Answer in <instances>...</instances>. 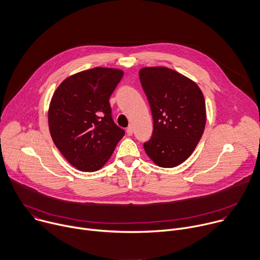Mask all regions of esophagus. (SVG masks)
<instances>
[{
  "mask_svg": "<svg viewBox=\"0 0 260 260\" xmlns=\"http://www.w3.org/2000/svg\"><path fill=\"white\" fill-rule=\"evenodd\" d=\"M133 133H134V128H133V126H128V127L126 128V134H127L128 136H132V135H133Z\"/></svg>",
  "mask_w": 260,
  "mask_h": 260,
  "instance_id": "34e87169",
  "label": "esophagus"
}]
</instances>
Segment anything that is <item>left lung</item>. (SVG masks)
Here are the masks:
<instances>
[{
    "mask_svg": "<svg viewBox=\"0 0 260 260\" xmlns=\"http://www.w3.org/2000/svg\"><path fill=\"white\" fill-rule=\"evenodd\" d=\"M139 77L153 118L145 152L158 167H176L190 157L203 135V93L194 81L168 67H143Z\"/></svg>",
    "mask_w": 260,
    "mask_h": 260,
    "instance_id": "obj_1",
    "label": "left lung"
}]
</instances>
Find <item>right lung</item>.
I'll return each instance as SVG.
<instances>
[{"mask_svg":"<svg viewBox=\"0 0 260 260\" xmlns=\"http://www.w3.org/2000/svg\"><path fill=\"white\" fill-rule=\"evenodd\" d=\"M123 74L109 67L83 70L66 78L53 94L48 112L52 139L80 171L103 168L125 134L114 123L109 103Z\"/></svg>","mask_w":260,"mask_h":260,"instance_id":"right-lung-1","label":"right lung"}]
</instances>
